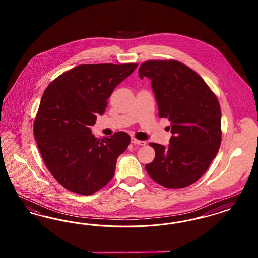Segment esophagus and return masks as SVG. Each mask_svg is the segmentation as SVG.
I'll use <instances>...</instances> for the list:
<instances>
[{"mask_svg":"<svg viewBox=\"0 0 258 258\" xmlns=\"http://www.w3.org/2000/svg\"><path fill=\"white\" fill-rule=\"evenodd\" d=\"M132 143H134L135 145H145V144H146V141L138 140V139H135V138H132Z\"/></svg>","mask_w":258,"mask_h":258,"instance_id":"esophagus-1","label":"esophagus"}]
</instances>
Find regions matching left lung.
I'll use <instances>...</instances> for the list:
<instances>
[{
    "label": "left lung",
    "mask_w": 258,
    "mask_h": 258,
    "mask_svg": "<svg viewBox=\"0 0 258 258\" xmlns=\"http://www.w3.org/2000/svg\"><path fill=\"white\" fill-rule=\"evenodd\" d=\"M138 74L151 79L160 118H168V146L150 143L156 157L145 166L149 176L167 188H183L205 173L221 141L220 103L205 81L177 61L143 62Z\"/></svg>",
    "instance_id": "8db88e82"
}]
</instances>
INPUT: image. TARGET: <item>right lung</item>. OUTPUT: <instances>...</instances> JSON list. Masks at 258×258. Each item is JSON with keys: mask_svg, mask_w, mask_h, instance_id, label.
Listing matches in <instances>:
<instances>
[{"mask_svg": "<svg viewBox=\"0 0 258 258\" xmlns=\"http://www.w3.org/2000/svg\"><path fill=\"white\" fill-rule=\"evenodd\" d=\"M137 63L80 64L61 74L44 91L34 135L45 165L68 190L89 196L114 176L116 161L131 142L124 132L96 138L91 126L103 115L115 89Z\"/></svg>", "mask_w": 258, "mask_h": 258, "instance_id": "obj_1", "label": "right lung"}]
</instances>
